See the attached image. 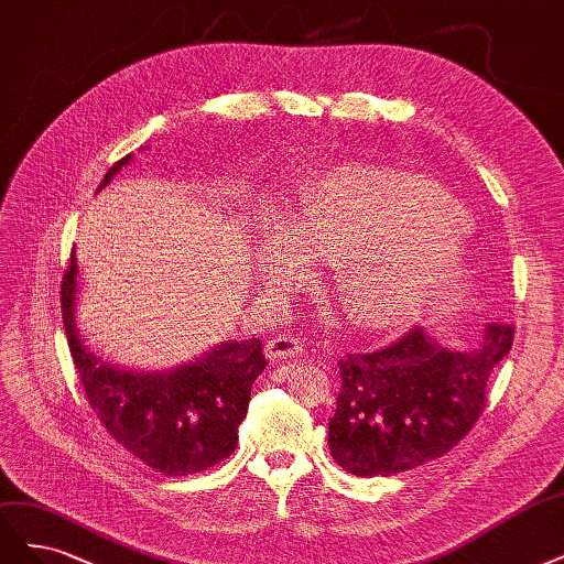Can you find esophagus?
Here are the masks:
<instances>
[{"label":"esophagus","instance_id":"1","mask_svg":"<svg viewBox=\"0 0 564 564\" xmlns=\"http://www.w3.org/2000/svg\"><path fill=\"white\" fill-rule=\"evenodd\" d=\"M263 352L270 361H282V359H291V357H301L303 355V345L296 338L289 336H275L265 340Z\"/></svg>","mask_w":564,"mask_h":564}]
</instances>
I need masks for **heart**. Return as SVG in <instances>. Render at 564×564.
Listing matches in <instances>:
<instances>
[{
    "mask_svg": "<svg viewBox=\"0 0 564 564\" xmlns=\"http://www.w3.org/2000/svg\"><path fill=\"white\" fill-rule=\"evenodd\" d=\"M268 259L263 282L299 284L307 260L334 265V289L349 322L397 328L417 319L459 278L469 217L434 182L417 174L336 165L296 193L291 219L273 205L257 221Z\"/></svg>",
    "mask_w": 564,
    "mask_h": 564,
    "instance_id": "heart-1",
    "label": "heart"
}]
</instances>
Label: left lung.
Masks as SVG:
<instances>
[{
	"mask_svg": "<svg viewBox=\"0 0 564 564\" xmlns=\"http://www.w3.org/2000/svg\"><path fill=\"white\" fill-rule=\"evenodd\" d=\"M511 345V324H485L467 349L413 328L378 352L347 355L328 420L334 459L347 474L373 478L445 455L482 413L485 384Z\"/></svg>",
	"mask_w": 564,
	"mask_h": 564,
	"instance_id": "8db88e82",
	"label": "left lung"
}]
</instances>
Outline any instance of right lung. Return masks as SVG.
Returning <instances> with one entry per match:
<instances>
[{
    "label": "right lung",
    "instance_id": "right-lung-1",
    "mask_svg": "<svg viewBox=\"0 0 564 564\" xmlns=\"http://www.w3.org/2000/svg\"><path fill=\"white\" fill-rule=\"evenodd\" d=\"M132 153L113 163L97 186L102 191ZM79 259L63 280V322L69 352L93 411L116 443L165 476H188L215 467L238 445L251 384L263 373L261 340H224L200 357L161 371H142L105 361L79 334Z\"/></svg>",
    "mask_w": 564,
    "mask_h": 564
}]
</instances>
